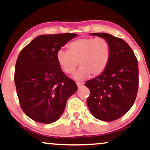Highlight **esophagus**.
<instances>
[{
    "instance_id": "34e87169",
    "label": "esophagus",
    "mask_w": 150,
    "mask_h": 150,
    "mask_svg": "<svg viewBox=\"0 0 150 150\" xmlns=\"http://www.w3.org/2000/svg\"><path fill=\"white\" fill-rule=\"evenodd\" d=\"M77 86L78 87H81V86H82L83 85V83H82V82H80V81H77Z\"/></svg>"
}]
</instances>
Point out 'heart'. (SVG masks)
Wrapping results in <instances>:
<instances>
[{
  "label": "heart",
  "instance_id": "obj_1",
  "mask_svg": "<svg viewBox=\"0 0 150 150\" xmlns=\"http://www.w3.org/2000/svg\"><path fill=\"white\" fill-rule=\"evenodd\" d=\"M68 51L59 50L57 61L66 74L71 75L78 67L74 75L77 80L86 79L92 75L102 74L110 59V45L103 38H82L70 42Z\"/></svg>",
  "mask_w": 150,
  "mask_h": 150
}]
</instances>
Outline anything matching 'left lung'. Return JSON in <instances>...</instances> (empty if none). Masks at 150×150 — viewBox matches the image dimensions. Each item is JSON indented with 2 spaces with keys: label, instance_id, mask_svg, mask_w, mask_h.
Segmentation results:
<instances>
[{
  "label": "left lung",
  "instance_id": "8db88e82",
  "mask_svg": "<svg viewBox=\"0 0 150 150\" xmlns=\"http://www.w3.org/2000/svg\"><path fill=\"white\" fill-rule=\"evenodd\" d=\"M92 35L108 40L111 55L105 71L86 82L90 90L86 103L95 118L112 121L124 115L134 102L139 88L138 61L123 39L105 33Z\"/></svg>",
  "mask_w": 150,
  "mask_h": 150
}]
</instances>
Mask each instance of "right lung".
<instances>
[{"label":"right lung","mask_w":150,"mask_h":150,"mask_svg":"<svg viewBox=\"0 0 150 150\" xmlns=\"http://www.w3.org/2000/svg\"><path fill=\"white\" fill-rule=\"evenodd\" d=\"M76 33L41 35L23 48L18 57L14 81L22 110L33 121L51 123L59 119L76 83L62 71L57 51Z\"/></svg>","instance_id":"add662e5"}]
</instances>
